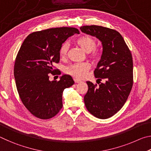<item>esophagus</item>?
<instances>
[{"label": "esophagus", "instance_id": "1", "mask_svg": "<svg viewBox=\"0 0 151 151\" xmlns=\"http://www.w3.org/2000/svg\"><path fill=\"white\" fill-rule=\"evenodd\" d=\"M74 81H75V83H81V81H79V80H78V79H76V78H74Z\"/></svg>", "mask_w": 151, "mask_h": 151}]
</instances>
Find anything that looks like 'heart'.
<instances>
[{
  "instance_id": "b5f03b06",
  "label": "heart",
  "mask_w": 151,
  "mask_h": 151,
  "mask_svg": "<svg viewBox=\"0 0 151 151\" xmlns=\"http://www.w3.org/2000/svg\"><path fill=\"white\" fill-rule=\"evenodd\" d=\"M75 43L78 45L85 52H87L88 57L94 60L100 59L102 55V51L100 48L96 47V41L93 37L88 35H84L79 37L75 40ZM69 49V44L68 42H64L60 48V55L65 58L67 56ZM91 65L88 63H74L66 68L65 72L77 79L85 78Z\"/></svg>"
}]
</instances>
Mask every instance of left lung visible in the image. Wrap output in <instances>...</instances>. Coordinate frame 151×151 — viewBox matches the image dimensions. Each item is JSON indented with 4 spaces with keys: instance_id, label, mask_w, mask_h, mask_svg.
Listing matches in <instances>:
<instances>
[{
    "instance_id": "8db88e82",
    "label": "left lung",
    "mask_w": 151,
    "mask_h": 151,
    "mask_svg": "<svg viewBox=\"0 0 151 151\" xmlns=\"http://www.w3.org/2000/svg\"><path fill=\"white\" fill-rule=\"evenodd\" d=\"M83 32L96 37L102 42L103 54L94 75L99 86L86 82L88 91L84 101L88 112L105 119L119 111L133 85V62L131 50L120 33L109 28L91 25L80 28ZM104 79L106 83L100 81Z\"/></svg>"
}]
</instances>
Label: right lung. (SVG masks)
<instances>
[{"instance_id": "add662e5", "label": "right lung", "mask_w": 151, "mask_h": 151, "mask_svg": "<svg viewBox=\"0 0 151 151\" xmlns=\"http://www.w3.org/2000/svg\"><path fill=\"white\" fill-rule=\"evenodd\" d=\"M79 34L73 27L52 28L34 32L25 39L15 59L14 76L19 96L30 113L40 119L57 114L63 107V93L74 85L70 76L49 81L59 75L53 64L60 60V48L68 37Z\"/></svg>"}]
</instances>
